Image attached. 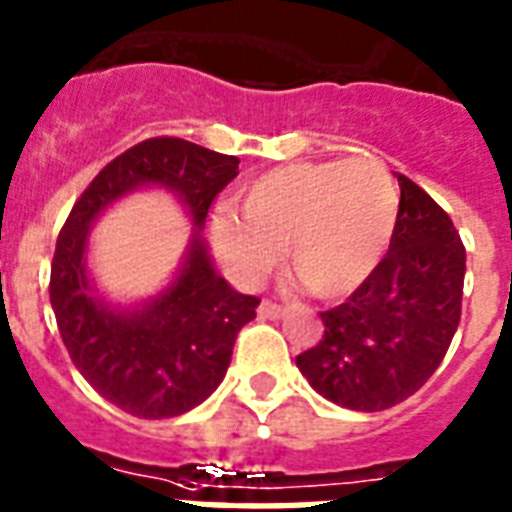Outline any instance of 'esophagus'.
Listing matches in <instances>:
<instances>
[{"label": "esophagus", "mask_w": 512, "mask_h": 512, "mask_svg": "<svg viewBox=\"0 0 512 512\" xmlns=\"http://www.w3.org/2000/svg\"><path fill=\"white\" fill-rule=\"evenodd\" d=\"M257 311H260V317L265 319H279L284 314V308L279 306V303H271V300H263Z\"/></svg>", "instance_id": "34e87169"}]
</instances>
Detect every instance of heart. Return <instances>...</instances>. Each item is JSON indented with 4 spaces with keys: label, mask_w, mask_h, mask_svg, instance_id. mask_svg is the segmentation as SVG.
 Listing matches in <instances>:
<instances>
[{
    "label": "heart",
    "mask_w": 512,
    "mask_h": 512,
    "mask_svg": "<svg viewBox=\"0 0 512 512\" xmlns=\"http://www.w3.org/2000/svg\"><path fill=\"white\" fill-rule=\"evenodd\" d=\"M241 214L214 220V247L239 284H257L282 260L317 298H343L376 271L400 217V193L378 161H306L255 177Z\"/></svg>",
    "instance_id": "1"
}]
</instances>
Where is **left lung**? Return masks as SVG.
I'll return each instance as SVG.
<instances>
[{"label":"left lung","instance_id":"1","mask_svg":"<svg viewBox=\"0 0 512 512\" xmlns=\"http://www.w3.org/2000/svg\"><path fill=\"white\" fill-rule=\"evenodd\" d=\"M397 182L389 252L346 303L322 311L325 335L295 357L319 395L351 411H386L419 392L462 317L467 257L454 222L405 174Z\"/></svg>","mask_w":512,"mask_h":512}]
</instances>
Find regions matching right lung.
Returning a JSON list of instances; mask_svg holds the SVG:
<instances>
[{
	"instance_id": "add662e5",
	"label": "right lung",
	"mask_w": 512,
	"mask_h": 512,
	"mask_svg": "<svg viewBox=\"0 0 512 512\" xmlns=\"http://www.w3.org/2000/svg\"><path fill=\"white\" fill-rule=\"evenodd\" d=\"M239 158L201 144L155 136L117 155L74 201L50 265V306L58 333L85 381L120 411L171 419L204 403L225 378L236 335L255 319L260 298L241 295L212 268L195 233L182 271L142 311H112L85 273V241L96 214L139 185H163L185 201L195 228Z\"/></svg>"
}]
</instances>
